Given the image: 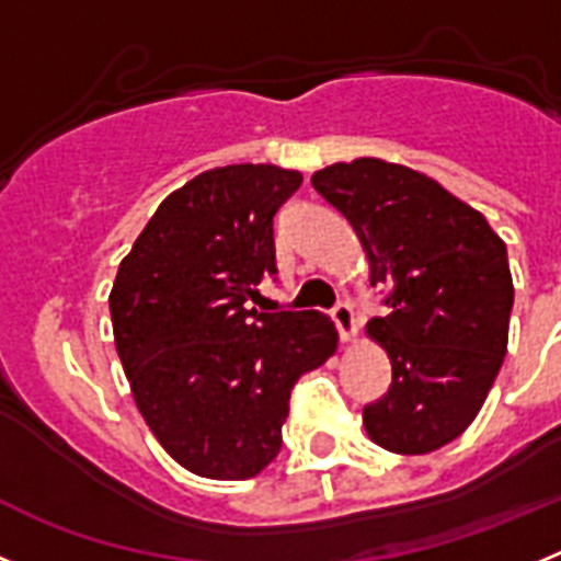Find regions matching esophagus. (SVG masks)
I'll list each match as a JSON object with an SVG mask.
<instances>
[{"label": "esophagus", "mask_w": 561, "mask_h": 561, "mask_svg": "<svg viewBox=\"0 0 561 561\" xmlns=\"http://www.w3.org/2000/svg\"><path fill=\"white\" fill-rule=\"evenodd\" d=\"M331 320H334L336 331H340V336L345 342L356 334V320H354V309H351V304H342L340 300V304L331 309Z\"/></svg>", "instance_id": "obj_1"}]
</instances>
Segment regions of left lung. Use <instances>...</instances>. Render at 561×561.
Returning <instances> with one entry per match:
<instances>
[{
    "label": "left lung",
    "instance_id": "obj_1",
    "mask_svg": "<svg viewBox=\"0 0 561 561\" xmlns=\"http://www.w3.org/2000/svg\"><path fill=\"white\" fill-rule=\"evenodd\" d=\"M314 191L351 221L388 289L368 334L388 351L393 381L362 410L370 440L424 455L458 438L483 408L508 345L514 284L497 232L474 207L413 168L336 162Z\"/></svg>",
    "mask_w": 561,
    "mask_h": 561
}]
</instances>
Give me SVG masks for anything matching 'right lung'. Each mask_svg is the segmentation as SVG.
Returning <instances> with one entry per match:
<instances>
[{
    "mask_svg": "<svg viewBox=\"0 0 561 561\" xmlns=\"http://www.w3.org/2000/svg\"><path fill=\"white\" fill-rule=\"evenodd\" d=\"M304 173L227 165L173 191L114 277V345L165 453L213 480L255 478L280 453L295 381L336 351L320 311L247 309L277 275V207Z\"/></svg>",
    "mask_w": 561,
    "mask_h": 561,
    "instance_id": "1",
    "label": "right lung"
}]
</instances>
